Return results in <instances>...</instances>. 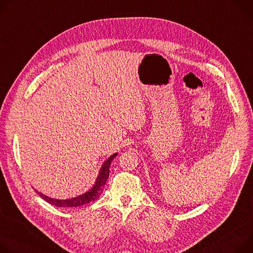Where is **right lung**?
I'll return each instance as SVG.
<instances>
[{
	"label": "right lung",
	"instance_id": "add662e5",
	"mask_svg": "<svg viewBox=\"0 0 253 253\" xmlns=\"http://www.w3.org/2000/svg\"><path fill=\"white\" fill-rule=\"evenodd\" d=\"M117 152L112 154L108 159H106L104 164L101 167V169L99 171V174L97 176V179L95 181V183L93 185L90 189H88L87 192H85L83 195H80L78 197L72 198V199H65V200H58V199H53L50 198L48 196H45L41 193H39L37 190H35V192L46 202H48L49 204H52L56 207H61V208H74V207H80L83 205H86L89 202H93L95 200H97L100 195L103 193V189L106 185V181L109 177V173H110V166L111 163L113 162V159L117 156Z\"/></svg>",
	"mask_w": 253,
	"mask_h": 253
}]
</instances>
